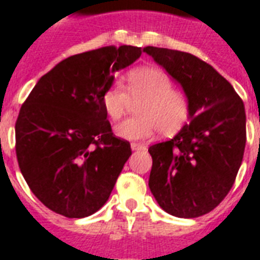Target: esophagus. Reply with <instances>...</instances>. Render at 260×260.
<instances>
[{"label": "esophagus", "instance_id": "1", "mask_svg": "<svg viewBox=\"0 0 260 260\" xmlns=\"http://www.w3.org/2000/svg\"><path fill=\"white\" fill-rule=\"evenodd\" d=\"M131 148L134 150V151H139V150H144V146L140 143H131Z\"/></svg>", "mask_w": 260, "mask_h": 260}]
</instances>
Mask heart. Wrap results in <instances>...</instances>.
Masks as SVG:
<instances>
[{"label": "heart", "mask_w": 260, "mask_h": 260, "mask_svg": "<svg viewBox=\"0 0 260 260\" xmlns=\"http://www.w3.org/2000/svg\"><path fill=\"white\" fill-rule=\"evenodd\" d=\"M126 89L112 83L102 94V106L112 120L124 116L131 101L140 102L135 118L116 125L114 132L124 140H144L159 129L162 135H173L181 129L189 117V101L183 91L174 90L173 82L162 69L146 67L131 71Z\"/></svg>", "instance_id": "1"}]
</instances>
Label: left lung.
Returning a JSON list of instances; mask_svg holds the SVG:
<instances>
[{
    "mask_svg": "<svg viewBox=\"0 0 260 260\" xmlns=\"http://www.w3.org/2000/svg\"><path fill=\"white\" fill-rule=\"evenodd\" d=\"M177 82L189 101L188 124L174 138L150 146L148 187L162 210L196 218L231 191L245 148V109L233 86L185 51L143 49Z\"/></svg>",
    "mask_w": 260,
    "mask_h": 260,
    "instance_id": "obj_1",
    "label": "left lung"
}]
</instances>
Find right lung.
I'll use <instances>...</instances> for the list:
<instances>
[{"mask_svg":"<svg viewBox=\"0 0 260 260\" xmlns=\"http://www.w3.org/2000/svg\"><path fill=\"white\" fill-rule=\"evenodd\" d=\"M142 49L105 46L62 59L43 75L16 121V155L23 177L47 209L84 218L108 202L132 151L116 138L102 106L114 72Z\"/></svg>","mask_w":260,"mask_h":260,"instance_id":"add662e5","label":"right lung"}]
</instances>
